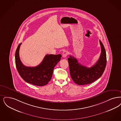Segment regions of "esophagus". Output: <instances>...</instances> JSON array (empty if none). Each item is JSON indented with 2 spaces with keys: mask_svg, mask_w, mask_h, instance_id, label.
Listing matches in <instances>:
<instances>
[{
  "mask_svg": "<svg viewBox=\"0 0 121 121\" xmlns=\"http://www.w3.org/2000/svg\"><path fill=\"white\" fill-rule=\"evenodd\" d=\"M68 54V52L67 51H63V54H62L63 57V58H66V57L67 56Z\"/></svg>",
  "mask_w": 121,
  "mask_h": 121,
  "instance_id": "34e87169",
  "label": "esophagus"
}]
</instances>
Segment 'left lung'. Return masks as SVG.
Segmentation results:
<instances>
[{"mask_svg":"<svg viewBox=\"0 0 121 121\" xmlns=\"http://www.w3.org/2000/svg\"><path fill=\"white\" fill-rule=\"evenodd\" d=\"M101 53L96 63L87 68L78 62L77 59L71 55L68 58L70 75L73 82L79 85L91 84L101 77L106 66V53L104 46L99 40Z\"/></svg>","mask_w":121,"mask_h":121,"instance_id":"left-lung-1","label":"left lung"}]
</instances>
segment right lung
Returning a JSON list of instances; mask_svg holds the SVG:
<instances>
[{
	"instance_id": "right-lung-1",
	"label": "right lung",
	"mask_w": 121,
	"mask_h": 121,
	"mask_svg": "<svg viewBox=\"0 0 121 121\" xmlns=\"http://www.w3.org/2000/svg\"><path fill=\"white\" fill-rule=\"evenodd\" d=\"M20 43L15 53V63L20 76L25 82L37 86H44L51 79L53 69L60 60L61 54L46 55L38 66L29 67L24 65L20 59Z\"/></svg>"
}]
</instances>
